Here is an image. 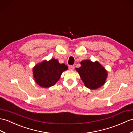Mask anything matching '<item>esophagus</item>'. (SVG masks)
<instances>
[{
	"mask_svg": "<svg viewBox=\"0 0 133 133\" xmlns=\"http://www.w3.org/2000/svg\"><path fill=\"white\" fill-rule=\"evenodd\" d=\"M69 68L70 70H74V69H75V66H74V65H71V66H70L69 67Z\"/></svg>",
	"mask_w": 133,
	"mask_h": 133,
	"instance_id": "esophagus-1",
	"label": "esophagus"
}]
</instances>
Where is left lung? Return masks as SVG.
Masks as SVG:
<instances>
[{
  "label": "left lung",
  "mask_w": 133,
  "mask_h": 133,
  "mask_svg": "<svg viewBox=\"0 0 133 133\" xmlns=\"http://www.w3.org/2000/svg\"><path fill=\"white\" fill-rule=\"evenodd\" d=\"M81 67L76 68L86 87L96 89L104 85L108 76L107 70L97 61L83 60Z\"/></svg>",
  "instance_id": "obj_1"
}]
</instances>
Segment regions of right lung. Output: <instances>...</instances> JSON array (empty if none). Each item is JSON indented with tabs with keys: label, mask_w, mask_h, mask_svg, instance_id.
I'll return each instance as SVG.
<instances>
[{
	"label": "right lung",
	"mask_w": 133,
	"mask_h": 133,
	"mask_svg": "<svg viewBox=\"0 0 133 133\" xmlns=\"http://www.w3.org/2000/svg\"><path fill=\"white\" fill-rule=\"evenodd\" d=\"M68 69L65 64H60L57 59L45 60L33 67V77L37 84L44 88L54 85L59 81L62 74Z\"/></svg>",
	"instance_id": "1"
}]
</instances>
